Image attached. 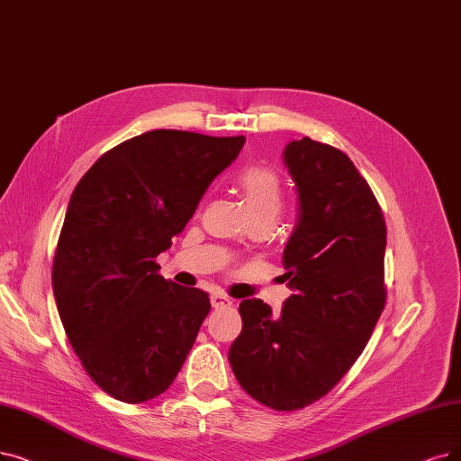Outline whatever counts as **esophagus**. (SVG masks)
Returning <instances> with one entry per match:
<instances>
[{
  "mask_svg": "<svg viewBox=\"0 0 461 461\" xmlns=\"http://www.w3.org/2000/svg\"><path fill=\"white\" fill-rule=\"evenodd\" d=\"M210 301H212V306H213V308H225V306H230V304H232V301L227 297V294L221 293V291L212 293Z\"/></svg>",
  "mask_w": 461,
  "mask_h": 461,
  "instance_id": "obj_1",
  "label": "esophagus"
}]
</instances>
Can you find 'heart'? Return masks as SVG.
<instances>
[{
	"label": "heart",
	"instance_id": "heart-1",
	"mask_svg": "<svg viewBox=\"0 0 461 461\" xmlns=\"http://www.w3.org/2000/svg\"><path fill=\"white\" fill-rule=\"evenodd\" d=\"M236 187L242 194L249 219L267 217L276 221L284 208V187L278 172L272 168L246 167L236 176Z\"/></svg>",
	"mask_w": 461,
	"mask_h": 461
}]
</instances>
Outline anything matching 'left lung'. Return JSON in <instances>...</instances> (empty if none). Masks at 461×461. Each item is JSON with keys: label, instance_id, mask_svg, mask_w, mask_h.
Masks as SVG:
<instances>
[{"label": "left lung", "instance_id": "left-lung-1", "mask_svg": "<svg viewBox=\"0 0 461 461\" xmlns=\"http://www.w3.org/2000/svg\"><path fill=\"white\" fill-rule=\"evenodd\" d=\"M299 219L284 249L294 291L280 314L240 303L242 333L229 361L246 393L274 411H299L352 369L385 306V221L369 183L346 153L303 138L284 153Z\"/></svg>", "mask_w": 461, "mask_h": 461}]
</instances>
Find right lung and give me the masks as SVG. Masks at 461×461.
Wrapping results in <instances>:
<instances>
[{"mask_svg":"<svg viewBox=\"0 0 461 461\" xmlns=\"http://www.w3.org/2000/svg\"><path fill=\"white\" fill-rule=\"evenodd\" d=\"M244 141L149 131L104 153L69 198L52 261L54 301L83 369L117 401L164 393L191 352L210 299L164 280L155 259Z\"/></svg>","mask_w":461,"mask_h":461,"instance_id":"obj_1","label":"right lung"}]
</instances>
